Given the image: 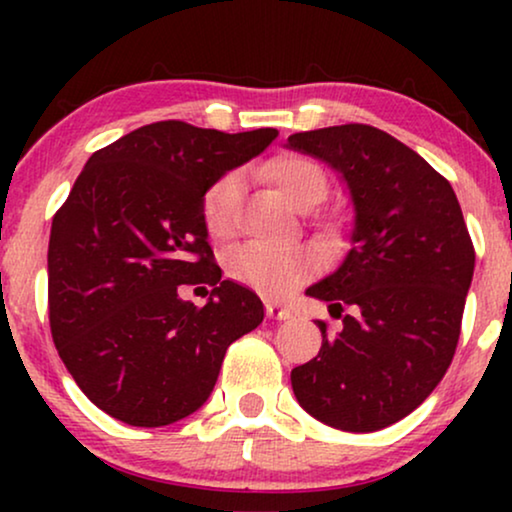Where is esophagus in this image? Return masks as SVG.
<instances>
[{"label": "esophagus", "instance_id": "1", "mask_svg": "<svg viewBox=\"0 0 512 512\" xmlns=\"http://www.w3.org/2000/svg\"><path fill=\"white\" fill-rule=\"evenodd\" d=\"M265 314H268V317L275 319V321H289V319H293V312L289 310V307H284V305H279V303H268V305H265Z\"/></svg>", "mask_w": 512, "mask_h": 512}]
</instances>
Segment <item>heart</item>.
<instances>
[{
    "label": "heart",
    "instance_id": "obj_1",
    "mask_svg": "<svg viewBox=\"0 0 512 512\" xmlns=\"http://www.w3.org/2000/svg\"><path fill=\"white\" fill-rule=\"evenodd\" d=\"M268 177L284 193V198L300 212H310L328 195V177L317 160L286 153L270 160ZM244 193V174L240 170L226 172L202 195V221L207 233L216 240H228L235 233L237 212ZM228 275L244 286L286 296L317 270V256L310 249H270L263 244H244L228 256Z\"/></svg>",
    "mask_w": 512,
    "mask_h": 512
}]
</instances>
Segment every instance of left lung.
Segmentation results:
<instances>
[{
	"mask_svg": "<svg viewBox=\"0 0 512 512\" xmlns=\"http://www.w3.org/2000/svg\"><path fill=\"white\" fill-rule=\"evenodd\" d=\"M286 146L338 172L354 205L345 261L305 291L342 328L317 321L324 340L291 370L293 394L333 429L380 431L422 405L450 368L475 268L471 235L450 181L384 130L333 125Z\"/></svg>",
	"mask_w": 512,
	"mask_h": 512,
	"instance_id": "8db88e82",
	"label": "left lung"
}]
</instances>
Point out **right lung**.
<instances>
[{
	"label": "right lung",
	"instance_id": "1",
	"mask_svg": "<svg viewBox=\"0 0 512 512\" xmlns=\"http://www.w3.org/2000/svg\"><path fill=\"white\" fill-rule=\"evenodd\" d=\"M275 137L158 121L95 151L74 181L51 226L48 319L69 375L107 415H193L226 349L263 321L256 293L221 279L202 195ZM181 283L214 285L206 307L181 301Z\"/></svg>",
	"mask_w": 512,
	"mask_h": 512
}]
</instances>
